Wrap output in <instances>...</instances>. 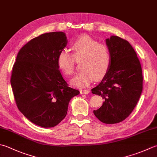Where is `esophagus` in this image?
<instances>
[{
    "instance_id": "1",
    "label": "esophagus",
    "mask_w": 157,
    "mask_h": 157,
    "mask_svg": "<svg viewBox=\"0 0 157 157\" xmlns=\"http://www.w3.org/2000/svg\"><path fill=\"white\" fill-rule=\"evenodd\" d=\"M80 94H88L90 93V90H80Z\"/></svg>"
}]
</instances>
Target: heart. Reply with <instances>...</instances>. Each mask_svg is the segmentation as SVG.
<instances>
[{"instance_id": "1", "label": "heart", "mask_w": 157, "mask_h": 157, "mask_svg": "<svg viewBox=\"0 0 157 157\" xmlns=\"http://www.w3.org/2000/svg\"><path fill=\"white\" fill-rule=\"evenodd\" d=\"M71 50L73 55L67 50L60 52L57 64L64 75H71L74 73L75 59H82L83 71L70 81L73 86H88L94 79L100 80L106 75L111 63L109 50L106 45L99 44L88 35H82L73 43Z\"/></svg>"}]
</instances>
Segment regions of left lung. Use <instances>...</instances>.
I'll list each match as a JSON object with an SVG mask.
<instances>
[{
  "instance_id": "1",
  "label": "left lung",
  "mask_w": 157,
  "mask_h": 157,
  "mask_svg": "<svg viewBox=\"0 0 157 157\" xmlns=\"http://www.w3.org/2000/svg\"><path fill=\"white\" fill-rule=\"evenodd\" d=\"M111 56L106 75L92 93L105 99L94 110L95 116L105 124H116L127 118L140 99L143 88L142 67L131 45L118 36L105 39Z\"/></svg>"
}]
</instances>
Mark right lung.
<instances>
[{"mask_svg":"<svg viewBox=\"0 0 157 157\" xmlns=\"http://www.w3.org/2000/svg\"><path fill=\"white\" fill-rule=\"evenodd\" d=\"M67 44L63 32L36 36L20 49L12 69L11 85L18 109L41 127L59 124L70 100L79 94L69 86L57 64L58 55Z\"/></svg>","mask_w":157,"mask_h":157,"instance_id":"obj_1","label":"right lung"}]
</instances>
